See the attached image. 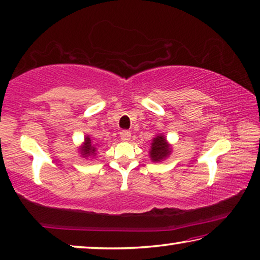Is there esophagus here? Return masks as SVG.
Instances as JSON below:
<instances>
[{"label": "esophagus", "instance_id": "esophagus-1", "mask_svg": "<svg viewBox=\"0 0 260 260\" xmlns=\"http://www.w3.org/2000/svg\"><path fill=\"white\" fill-rule=\"evenodd\" d=\"M130 138H131V133L130 131H127V130H123L122 133H121V139L123 142H127V141H130Z\"/></svg>", "mask_w": 260, "mask_h": 260}]
</instances>
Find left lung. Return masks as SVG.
<instances>
[{
  "mask_svg": "<svg viewBox=\"0 0 260 260\" xmlns=\"http://www.w3.org/2000/svg\"><path fill=\"white\" fill-rule=\"evenodd\" d=\"M172 153V145L167 142L164 134H157L152 138L149 155L153 162H160L166 160Z\"/></svg>",
  "mask_w": 260,
  "mask_h": 260,
  "instance_id": "obj_1",
  "label": "left lung"
}]
</instances>
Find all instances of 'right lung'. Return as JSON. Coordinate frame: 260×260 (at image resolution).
<instances>
[{
  "label": "right lung",
  "instance_id": "right-lung-1",
  "mask_svg": "<svg viewBox=\"0 0 260 260\" xmlns=\"http://www.w3.org/2000/svg\"><path fill=\"white\" fill-rule=\"evenodd\" d=\"M79 153L82 158L88 159V158H95L98 152V143H94L93 139L90 138L89 135L85 136V139H83V143L81 146H79Z\"/></svg>",
  "mask_w": 260,
  "mask_h": 260
}]
</instances>
